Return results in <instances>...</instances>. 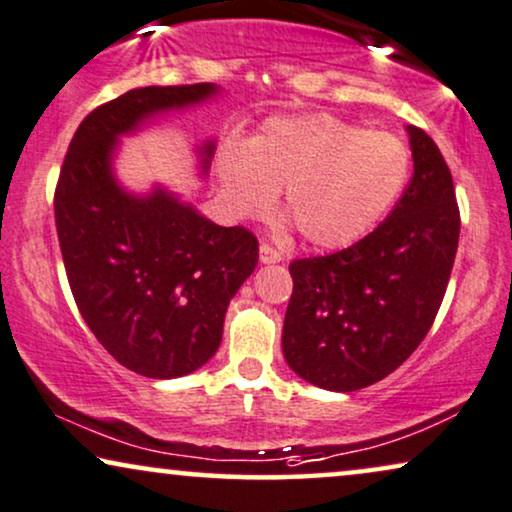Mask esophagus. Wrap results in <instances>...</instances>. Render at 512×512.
<instances>
[{
	"mask_svg": "<svg viewBox=\"0 0 512 512\" xmlns=\"http://www.w3.org/2000/svg\"><path fill=\"white\" fill-rule=\"evenodd\" d=\"M258 258H261V263L270 265V263H280L282 254L275 247H270V244H261V249H258Z\"/></svg>",
	"mask_w": 512,
	"mask_h": 512,
	"instance_id": "obj_1",
	"label": "esophagus"
}]
</instances>
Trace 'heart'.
Masks as SVG:
<instances>
[{"label": "heart", "instance_id": "b5f03b06", "mask_svg": "<svg viewBox=\"0 0 512 512\" xmlns=\"http://www.w3.org/2000/svg\"><path fill=\"white\" fill-rule=\"evenodd\" d=\"M411 176L400 136L334 115L272 117L247 148L218 155L223 202L235 216H263L282 190L284 209L317 249L353 247L378 228Z\"/></svg>", "mask_w": 512, "mask_h": 512}]
</instances>
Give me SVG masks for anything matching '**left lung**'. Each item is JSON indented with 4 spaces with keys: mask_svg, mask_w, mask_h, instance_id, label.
<instances>
[{
    "mask_svg": "<svg viewBox=\"0 0 512 512\" xmlns=\"http://www.w3.org/2000/svg\"><path fill=\"white\" fill-rule=\"evenodd\" d=\"M407 131L414 176L386 221L353 247L289 265L284 360L317 388L353 393L393 374L447 291L461 230L454 181L433 138Z\"/></svg>",
    "mask_w": 512,
    "mask_h": 512,
    "instance_id": "8db88e82",
    "label": "left lung"
}]
</instances>
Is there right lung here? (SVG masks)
I'll list each match as a JSON object with an SVG mask.
<instances>
[{"mask_svg":"<svg viewBox=\"0 0 512 512\" xmlns=\"http://www.w3.org/2000/svg\"><path fill=\"white\" fill-rule=\"evenodd\" d=\"M214 84L143 86L98 105L72 136L53 211L68 282L84 322L122 367L185 376L221 345L230 298L258 263L242 225L199 216L164 188L136 197L112 174L117 138L145 119L207 101ZM207 171L214 143L202 150Z\"/></svg>","mask_w":512,"mask_h":512,"instance_id":"obj_1","label":"right lung"}]
</instances>
